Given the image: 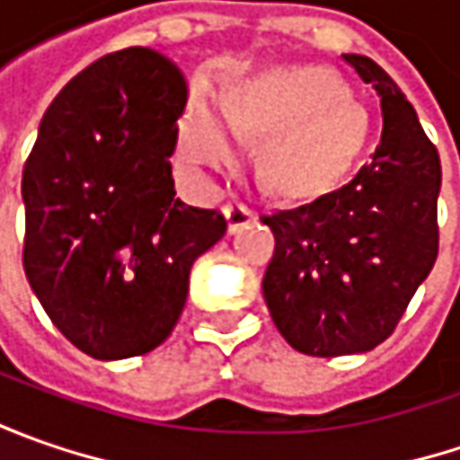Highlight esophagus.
<instances>
[{"label": "esophagus", "mask_w": 460, "mask_h": 460, "mask_svg": "<svg viewBox=\"0 0 460 460\" xmlns=\"http://www.w3.org/2000/svg\"><path fill=\"white\" fill-rule=\"evenodd\" d=\"M225 220H227V233L235 235L245 225H251V222L256 220V212L248 209L245 204H227L225 207Z\"/></svg>", "instance_id": "34e87169"}]
</instances>
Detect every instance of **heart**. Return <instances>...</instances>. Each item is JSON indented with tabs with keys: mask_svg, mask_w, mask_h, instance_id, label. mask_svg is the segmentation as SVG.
Segmentation results:
<instances>
[{
	"mask_svg": "<svg viewBox=\"0 0 460 460\" xmlns=\"http://www.w3.org/2000/svg\"><path fill=\"white\" fill-rule=\"evenodd\" d=\"M371 137L368 112L332 71L317 66L266 68L233 76L220 110L191 92L179 155L191 168H220L240 143H261L258 176L287 199H314L343 181Z\"/></svg>",
	"mask_w": 460,
	"mask_h": 460,
	"instance_id": "b5f03b06",
	"label": "heart"
}]
</instances>
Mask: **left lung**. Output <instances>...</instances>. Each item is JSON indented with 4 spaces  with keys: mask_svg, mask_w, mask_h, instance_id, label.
Listing matches in <instances>:
<instances>
[{
    "mask_svg": "<svg viewBox=\"0 0 460 460\" xmlns=\"http://www.w3.org/2000/svg\"><path fill=\"white\" fill-rule=\"evenodd\" d=\"M343 58L381 99L374 161L314 202L261 217L276 238L263 276L274 325L320 358L384 343L438 258V148L379 63Z\"/></svg>",
    "mask_w": 460,
    "mask_h": 460,
    "instance_id": "1",
    "label": "left lung"
}]
</instances>
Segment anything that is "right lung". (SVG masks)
I'll return each mask as SVG.
<instances>
[{
  "instance_id": "add662e5",
  "label": "right lung",
  "mask_w": 460,
  "mask_h": 460,
  "mask_svg": "<svg viewBox=\"0 0 460 460\" xmlns=\"http://www.w3.org/2000/svg\"><path fill=\"white\" fill-rule=\"evenodd\" d=\"M184 104V76L161 53H110L53 99L22 171L27 281L99 361L166 341L191 263L227 230L217 209L176 199L168 158Z\"/></svg>"
}]
</instances>
